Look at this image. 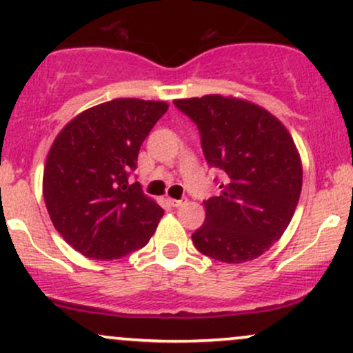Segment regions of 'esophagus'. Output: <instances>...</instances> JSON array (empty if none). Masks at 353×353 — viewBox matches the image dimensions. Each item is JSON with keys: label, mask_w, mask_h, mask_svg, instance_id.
Returning <instances> with one entry per match:
<instances>
[{"label": "esophagus", "mask_w": 353, "mask_h": 353, "mask_svg": "<svg viewBox=\"0 0 353 353\" xmlns=\"http://www.w3.org/2000/svg\"><path fill=\"white\" fill-rule=\"evenodd\" d=\"M168 202H169V205H172V208H179V205L185 204V202H188V199H171V197H169Z\"/></svg>", "instance_id": "1"}]
</instances>
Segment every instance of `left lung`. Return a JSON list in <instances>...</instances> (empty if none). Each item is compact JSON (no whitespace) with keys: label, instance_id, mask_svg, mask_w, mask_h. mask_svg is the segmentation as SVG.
Listing matches in <instances>:
<instances>
[{"label":"left lung","instance_id":"obj_1","mask_svg":"<svg viewBox=\"0 0 353 353\" xmlns=\"http://www.w3.org/2000/svg\"><path fill=\"white\" fill-rule=\"evenodd\" d=\"M201 131L210 168L224 174L221 194L204 202L196 249L228 264L269 250L292 221L302 190V161L292 136L274 114L236 96L174 101Z\"/></svg>","mask_w":353,"mask_h":353}]
</instances>
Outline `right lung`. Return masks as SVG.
I'll use <instances>...</instances> for the list:
<instances>
[{"label": "right lung", "instance_id": "right-lung-1", "mask_svg": "<svg viewBox=\"0 0 353 353\" xmlns=\"http://www.w3.org/2000/svg\"><path fill=\"white\" fill-rule=\"evenodd\" d=\"M168 109L165 101L117 98L79 112L52 141L43 197L52 225L72 249L111 261L143 249L156 232L164 210L128 177Z\"/></svg>", "mask_w": 353, "mask_h": 353}]
</instances>
